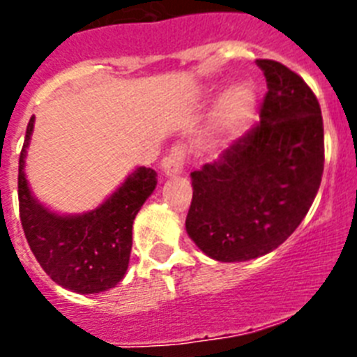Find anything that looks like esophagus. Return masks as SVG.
<instances>
[{"instance_id":"esophagus-1","label":"esophagus","mask_w":357,"mask_h":357,"mask_svg":"<svg viewBox=\"0 0 357 357\" xmlns=\"http://www.w3.org/2000/svg\"><path fill=\"white\" fill-rule=\"evenodd\" d=\"M184 160H185V151L182 146H173L168 155L164 157L162 162H160V168H162L164 175L166 176H175L181 175L182 169H184Z\"/></svg>"}]
</instances>
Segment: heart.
I'll return each instance as SVG.
<instances>
[{
    "label": "heart",
    "instance_id": "obj_1",
    "mask_svg": "<svg viewBox=\"0 0 357 357\" xmlns=\"http://www.w3.org/2000/svg\"><path fill=\"white\" fill-rule=\"evenodd\" d=\"M255 91L248 84H236L225 91L218 105L216 130L222 139H234L247 130L254 118Z\"/></svg>",
    "mask_w": 357,
    "mask_h": 357
}]
</instances>
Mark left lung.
Segmentation results:
<instances>
[{
  "label": "left lung",
  "mask_w": 357,
  "mask_h": 357,
  "mask_svg": "<svg viewBox=\"0 0 357 357\" xmlns=\"http://www.w3.org/2000/svg\"><path fill=\"white\" fill-rule=\"evenodd\" d=\"M268 93L261 121L222 157L191 173L185 230L211 259L241 263L270 254L301 225L324 173V121L296 73L261 59Z\"/></svg>",
  "instance_id": "1"
}]
</instances>
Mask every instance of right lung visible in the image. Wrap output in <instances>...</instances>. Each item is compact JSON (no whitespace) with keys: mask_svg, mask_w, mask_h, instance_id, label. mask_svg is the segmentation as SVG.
Listing matches in <instances>:
<instances>
[{"mask_svg":"<svg viewBox=\"0 0 357 357\" xmlns=\"http://www.w3.org/2000/svg\"><path fill=\"white\" fill-rule=\"evenodd\" d=\"M36 116L19 157V213L24 236L43 270L62 288L91 295L114 288L127 273L132 225L157 185V173L139 166L96 209L59 214L40 204L28 185L26 153Z\"/></svg>","mask_w":357,"mask_h":357,"instance_id":"add662e5","label":"right lung"}]
</instances>
